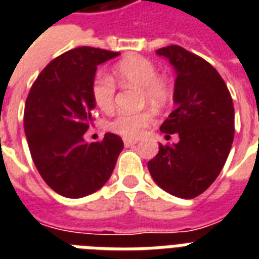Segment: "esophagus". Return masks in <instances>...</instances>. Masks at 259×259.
<instances>
[{
    "label": "esophagus",
    "mask_w": 259,
    "mask_h": 259,
    "mask_svg": "<svg viewBox=\"0 0 259 259\" xmlns=\"http://www.w3.org/2000/svg\"><path fill=\"white\" fill-rule=\"evenodd\" d=\"M138 142V140H130V138H125L123 140V144H125V146H133L136 145Z\"/></svg>",
    "instance_id": "1"
}]
</instances>
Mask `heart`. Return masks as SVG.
<instances>
[{
  "label": "heart",
  "instance_id": "heart-1",
  "mask_svg": "<svg viewBox=\"0 0 259 259\" xmlns=\"http://www.w3.org/2000/svg\"><path fill=\"white\" fill-rule=\"evenodd\" d=\"M115 76L122 84L141 90L142 101L156 107H164L172 98V89L165 78L158 75L157 67L144 56H129L115 66ZM91 97L94 103L105 113L114 109L115 83L106 74H97L91 82ZM154 113L145 109L138 113H121L110 122V129L127 138L140 137L153 122Z\"/></svg>",
  "mask_w": 259,
  "mask_h": 259
}]
</instances>
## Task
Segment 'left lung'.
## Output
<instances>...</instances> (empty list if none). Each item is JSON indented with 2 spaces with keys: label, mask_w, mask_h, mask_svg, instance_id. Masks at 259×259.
Here are the masks:
<instances>
[{
  "label": "left lung",
  "mask_w": 259,
  "mask_h": 259,
  "mask_svg": "<svg viewBox=\"0 0 259 259\" xmlns=\"http://www.w3.org/2000/svg\"><path fill=\"white\" fill-rule=\"evenodd\" d=\"M156 54L169 60L176 71L173 101L176 109L160 130L180 141L161 145L149 172L158 187L173 196L193 199L219 176L234 141L233 98L215 68L180 46Z\"/></svg>",
  "instance_id": "1"
}]
</instances>
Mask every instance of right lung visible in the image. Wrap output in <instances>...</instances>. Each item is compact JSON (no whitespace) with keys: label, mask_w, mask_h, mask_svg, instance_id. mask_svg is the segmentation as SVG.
I'll return each mask as SVG.
<instances>
[{"label":"right lung","mask_w":259,"mask_h":259,"mask_svg":"<svg viewBox=\"0 0 259 259\" xmlns=\"http://www.w3.org/2000/svg\"><path fill=\"white\" fill-rule=\"evenodd\" d=\"M119 52L78 47L54 59L30 87L24 130L30 156L47 185L64 197L87 196L102 188L123 149L117 134L84 141L94 121L91 97L97 67Z\"/></svg>","instance_id":"right-lung-1"}]
</instances>
